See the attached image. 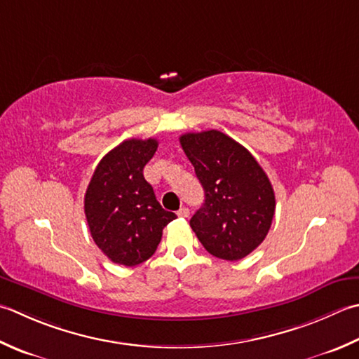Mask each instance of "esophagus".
Returning a JSON list of instances; mask_svg holds the SVG:
<instances>
[{"label":"esophagus","instance_id":"1","mask_svg":"<svg viewBox=\"0 0 359 359\" xmlns=\"http://www.w3.org/2000/svg\"><path fill=\"white\" fill-rule=\"evenodd\" d=\"M177 216L179 217H188L189 216V210L187 207H182L179 212H177Z\"/></svg>","mask_w":359,"mask_h":359}]
</instances>
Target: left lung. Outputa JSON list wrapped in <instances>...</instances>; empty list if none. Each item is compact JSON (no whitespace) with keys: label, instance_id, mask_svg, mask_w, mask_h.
<instances>
[{"label":"left lung","instance_id":"left-lung-1","mask_svg":"<svg viewBox=\"0 0 359 359\" xmlns=\"http://www.w3.org/2000/svg\"><path fill=\"white\" fill-rule=\"evenodd\" d=\"M179 140L205 193L189 226L213 257L227 262L248 257L263 243L276 213L268 175L244 146L219 130Z\"/></svg>","mask_w":359,"mask_h":359}]
</instances>
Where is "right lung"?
<instances>
[{"mask_svg":"<svg viewBox=\"0 0 359 359\" xmlns=\"http://www.w3.org/2000/svg\"><path fill=\"white\" fill-rule=\"evenodd\" d=\"M157 140L130 138L105 154L87 187L83 210L91 238L116 264L137 266L154 255L175 216L161 208L143 168Z\"/></svg>","mask_w":359,"mask_h":359,"instance_id":"obj_1","label":"right lung"}]
</instances>
